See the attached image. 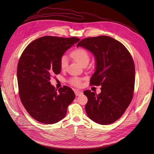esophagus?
I'll use <instances>...</instances> for the list:
<instances>
[{
    "label": "esophagus",
    "instance_id": "34e87169",
    "mask_svg": "<svg viewBox=\"0 0 154 154\" xmlns=\"http://www.w3.org/2000/svg\"><path fill=\"white\" fill-rule=\"evenodd\" d=\"M75 94L76 96H79V95H81L82 94V91H75Z\"/></svg>",
    "mask_w": 154,
    "mask_h": 154
}]
</instances>
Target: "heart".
I'll use <instances>...</instances> for the list:
<instances>
[{
  "instance_id": "1",
  "label": "heart",
  "mask_w": 154,
  "mask_h": 154,
  "mask_svg": "<svg viewBox=\"0 0 154 154\" xmlns=\"http://www.w3.org/2000/svg\"><path fill=\"white\" fill-rule=\"evenodd\" d=\"M71 55L74 60H75L79 64L82 66L84 63H88L90 59V55L85 48L79 47L73 51L71 53ZM60 67L62 70H65L68 65V58L67 55H62L59 60ZM70 82L72 85L75 87L81 86V80L79 78H73L70 80Z\"/></svg>"
}]
</instances>
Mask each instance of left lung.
<instances>
[{
	"label": "left lung",
	"mask_w": 154,
	"mask_h": 154,
	"mask_svg": "<svg viewBox=\"0 0 154 154\" xmlns=\"http://www.w3.org/2000/svg\"><path fill=\"white\" fill-rule=\"evenodd\" d=\"M79 46L92 53L95 59L91 84L102 86L99 95L90 90L84 92L88 99L87 114L99 124L114 123L133 97L135 66L132 56L122 43L106 35L84 38L77 44Z\"/></svg>",
	"instance_id": "8db88e82"
}]
</instances>
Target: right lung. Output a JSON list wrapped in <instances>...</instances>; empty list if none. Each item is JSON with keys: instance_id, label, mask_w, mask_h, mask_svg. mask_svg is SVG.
Segmentation results:
<instances>
[{"instance_id": "obj_1", "label": "right lung", "mask_w": 154, "mask_h": 154, "mask_svg": "<svg viewBox=\"0 0 154 154\" xmlns=\"http://www.w3.org/2000/svg\"><path fill=\"white\" fill-rule=\"evenodd\" d=\"M79 40L74 37H42L29 44L20 57L17 71L19 97L30 116L39 122H59L75 97L70 87L63 86L57 91L49 81L52 75L60 74L61 57Z\"/></svg>"}]
</instances>
